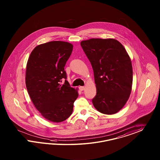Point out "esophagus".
I'll return each instance as SVG.
<instances>
[{
  "label": "esophagus",
  "mask_w": 160,
  "mask_h": 160,
  "mask_svg": "<svg viewBox=\"0 0 160 160\" xmlns=\"http://www.w3.org/2000/svg\"><path fill=\"white\" fill-rule=\"evenodd\" d=\"M79 89H80L81 91H83V90L85 89V87H84V86H80V87H79Z\"/></svg>",
  "instance_id": "1"
}]
</instances>
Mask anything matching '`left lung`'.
<instances>
[{
	"label": "left lung",
	"mask_w": 160,
	"mask_h": 160,
	"mask_svg": "<svg viewBox=\"0 0 160 160\" xmlns=\"http://www.w3.org/2000/svg\"><path fill=\"white\" fill-rule=\"evenodd\" d=\"M80 45L93 68L96 95L94 108L102 113H116L126 104L132 90L131 60L115 39L92 38Z\"/></svg>",
	"instance_id": "left-lung-1"
}]
</instances>
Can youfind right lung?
I'll return each instance as SVG.
<instances>
[{
  "label": "right lung",
  "instance_id": "obj_1",
  "mask_svg": "<svg viewBox=\"0 0 160 160\" xmlns=\"http://www.w3.org/2000/svg\"><path fill=\"white\" fill-rule=\"evenodd\" d=\"M73 45L60 41L37 45L31 52L26 67L25 83L33 105L41 115L52 122L64 121L72 115L78 88H71L64 66Z\"/></svg>",
  "mask_w": 160,
  "mask_h": 160
}]
</instances>
